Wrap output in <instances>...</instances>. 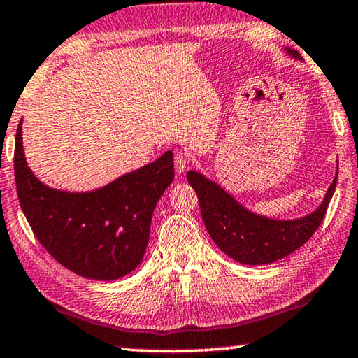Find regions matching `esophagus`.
<instances>
[{"mask_svg": "<svg viewBox=\"0 0 358 358\" xmlns=\"http://www.w3.org/2000/svg\"><path fill=\"white\" fill-rule=\"evenodd\" d=\"M187 162H189V157H187V155L183 153V151H177V153L173 155V164L177 173H183L186 171Z\"/></svg>", "mask_w": 358, "mask_h": 358, "instance_id": "esophagus-1", "label": "esophagus"}]
</instances>
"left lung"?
<instances>
[{"instance_id":"obj_1","label":"left lung","mask_w":358,"mask_h":358,"mask_svg":"<svg viewBox=\"0 0 358 358\" xmlns=\"http://www.w3.org/2000/svg\"><path fill=\"white\" fill-rule=\"evenodd\" d=\"M286 50L289 55L301 59L296 50ZM186 177L197 192L202 220L211 240L229 257L245 265L276 262L305 245L322 222L338 181L336 173L324 202L311 215L300 220L278 221L251 213L221 186L205 178L202 173L189 171Z\"/></svg>"}]
</instances>
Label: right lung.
I'll list each match as a JSON object with an SVG mask.
<instances>
[{
	"label": "right lung",
	"instance_id": "obj_1",
	"mask_svg": "<svg viewBox=\"0 0 358 358\" xmlns=\"http://www.w3.org/2000/svg\"><path fill=\"white\" fill-rule=\"evenodd\" d=\"M14 173L23 215L48 254L77 275L110 281L142 262L153 210L175 171L172 151H166L159 159L101 189H52L27 166L19 123Z\"/></svg>",
	"mask_w": 358,
	"mask_h": 358
}]
</instances>
